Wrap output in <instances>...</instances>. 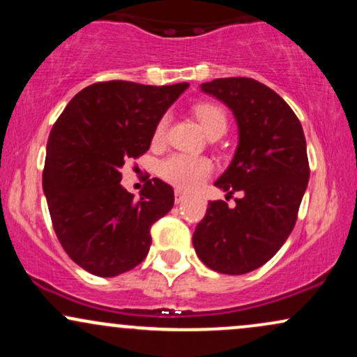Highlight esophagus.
Segmentation results:
<instances>
[{
    "label": "esophagus",
    "mask_w": 357,
    "mask_h": 357,
    "mask_svg": "<svg viewBox=\"0 0 357 357\" xmlns=\"http://www.w3.org/2000/svg\"><path fill=\"white\" fill-rule=\"evenodd\" d=\"M186 198H188V195L183 190H174V202L176 203H183Z\"/></svg>",
    "instance_id": "obj_1"
}]
</instances>
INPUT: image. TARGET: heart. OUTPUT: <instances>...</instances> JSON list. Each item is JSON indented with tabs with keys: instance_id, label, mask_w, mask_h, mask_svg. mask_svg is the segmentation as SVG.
<instances>
[{
	"instance_id": "b5f03b06",
	"label": "heart",
	"mask_w": 357,
	"mask_h": 357,
	"mask_svg": "<svg viewBox=\"0 0 357 357\" xmlns=\"http://www.w3.org/2000/svg\"><path fill=\"white\" fill-rule=\"evenodd\" d=\"M195 116L204 129V132L210 136L213 132H225L227 130V114L216 104L203 102L195 107ZM167 116H162L155 122L153 130V144H161L166 137ZM213 171V162L204 155H195L186 153H174L167 155L159 162L158 173L167 183L183 190H192L199 186Z\"/></svg>"
}]
</instances>
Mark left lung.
<instances>
[{"instance_id":"obj_1","label":"left lung","mask_w":357,"mask_h":357,"mask_svg":"<svg viewBox=\"0 0 357 357\" xmlns=\"http://www.w3.org/2000/svg\"><path fill=\"white\" fill-rule=\"evenodd\" d=\"M202 92L235 116L238 146L215 186L241 198L233 208L208 203L192 247L215 272L243 275L267 264L294 230L310 174L304 130L289 104L253 79H216L202 84Z\"/></svg>"}]
</instances>
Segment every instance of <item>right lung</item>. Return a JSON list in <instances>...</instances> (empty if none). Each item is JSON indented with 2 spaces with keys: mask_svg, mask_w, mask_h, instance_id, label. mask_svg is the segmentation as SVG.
Instances as JSON below:
<instances>
[{
  "mask_svg": "<svg viewBox=\"0 0 357 357\" xmlns=\"http://www.w3.org/2000/svg\"><path fill=\"white\" fill-rule=\"evenodd\" d=\"M190 84L99 82L80 90L53 126L43 192L67 255L97 277L137 267L151 227L174 204L169 184L153 178L139 199L122 188V166L149 149L155 122Z\"/></svg>",
  "mask_w": 357,
  "mask_h": 357,
  "instance_id": "obj_1",
  "label": "right lung"
}]
</instances>
